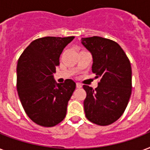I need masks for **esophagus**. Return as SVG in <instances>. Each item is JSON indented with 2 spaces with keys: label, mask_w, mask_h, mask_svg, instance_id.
<instances>
[{
  "label": "esophagus",
  "mask_w": 150,
  "mask_h": 150,
  "mask_svg": "<svg viewBox=\"0 0 150 150\" xmlns=\"http://www.w3.org/2000/svg\"><path fill=\"white\" fill-rule=\"evenodd\" d=\"M82 86H83V85H82L81 83H76V87L77 88H81Z\"/></svg>",
  "instance_id": "34e87169"
}]
</instances>
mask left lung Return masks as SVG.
Returning <instances> with one entry per match:
<instances>
[{
	"instance_id": "left-lung-1",
	"label": "left lung",
	"mask_w": 150,
	"mask_h": 150,
	"mask_svg": "<svg viewBox=\"0 0 150 150\" xmlns=\"http://www.w3.org/2000/svg\"><path fill=\"white\" fill-rule=\"evenodd\" d=\"M82 44L91 52L92 71L100 79L95 90L83 86L86 116L98 125H109L123 115L128 104L132 89L131 63L120 45L110 39L83 38Z\"/></svg>"
}]
</instances>
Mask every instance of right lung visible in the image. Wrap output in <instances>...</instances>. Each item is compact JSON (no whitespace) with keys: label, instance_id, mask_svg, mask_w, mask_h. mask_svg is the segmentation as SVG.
Masks as SVG:
<instances>
[{"label":"right lung","instance_id":"1","mask_svg":"<svg viewBox=\"0 0 150 150\" xmlns=\"http://www.w3.org/2000/svg\"><path fill=\"white\" fill-rule=\"evenodd\" d=\"M44 37L33 41L17 64V90L27 115L42 127H53L64 119L75 89L72 79L57 83L53 74L63 50L73 39Z\"/></svg>","mask_w":150,"mask_h":150}]
</instances>
